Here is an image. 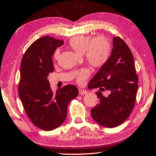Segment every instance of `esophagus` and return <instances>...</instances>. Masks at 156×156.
Masks as SVG:
<instances>
[{"label": "esophagus", "instance_id": "obj_1", "mask_svg": "<svg viewBox=\"0 0 156 156\" xmlns=\"http://www.w3.org/2000/svg\"><path fill=\"white\" fill-rule=\"evenodd\" d=\"M79 94L80 95H83V94H86L87 93V91H86L85 90H83V89H79Z\"/></svg>", "mask_w": 156, "mask_h": 156}]
</instances>
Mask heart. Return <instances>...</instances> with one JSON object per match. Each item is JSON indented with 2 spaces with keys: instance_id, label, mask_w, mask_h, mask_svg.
Wrapping results in <instances>:
<instances>
[{
  "instance_id": "1",
  "label": "heart",
  "mask_w": 156,
  "mask_h": 156,
  "mask_svg": "<svg viewBox=\"0 0 156 156\" xmlns=\"http://www.w3.org/2000/svg\"><path fill=\"white\" fill-rule=\"evenodd\" d=\"M69 46L76 53L84 55L86 61L95 68H99L107 62L111 53L110 41L103 37H96L93 39L89 36L79 34L71 38L69 41ZM60 51L54 53V59L58 60ZM90 74L88 69H83L78 73L77 80L83 82Z\"/></svg>"
}]
</instances>
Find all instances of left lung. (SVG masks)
<instances>
[{
	"label": "left lung",
	"instance_id": "obj_1",
	"mask_svg": "<svg viewBox=\"0 0 156 156\" xmlns=\"http://www.w3.org/2000/svg\"><path fill=\"white\" fill-rule=\"evenodd\" d=\"M110 58L89 83V89L98 88L99 103L91 110L93 119L106 128L118 126L127 119L134 107L138 78L130 48L119 37L112 39ZM111 94L104 97L101 90Z\"/></svg>",
	"mask_w": 156,
	"mask_h": 156
}]
</instances>
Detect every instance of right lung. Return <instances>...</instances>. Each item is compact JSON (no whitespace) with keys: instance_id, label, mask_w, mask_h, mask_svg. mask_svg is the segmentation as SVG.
<instances>
[{"instance_id":"obj_1","label":"right lung","mask_w":156,"mask_h":156,"mask_svg":"<svg viewBox=\"0 0 156 156\" xmlns=\"http://www.w3.org/2000/svg\"><path fill=\"white\" fill-rule=\"evenodd\" d=\"M63 44V40L42 37L29 46L21 64L19 94L24 110L37 127L48 131L62 124L69 103L78 94L73 85L53 92L48 80V74L54 71L53 54Z\"/></svg>"}]
</instances>
